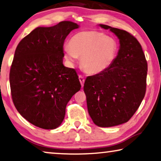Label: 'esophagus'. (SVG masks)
<instances>
[{
    "mask_svg": "<svg viewBox=\"0 0 161 161\" xmlns=\"http://www.w3.org/2000/svg\"><path fill=\"white\" fill-rule=\"evenodd\" d=\"M78 78H79V80H80V84H81V86H82V87H83V84H84V82H85L84 77H83L82 75H79Z\"/></svg>",
    "mask_w": 161,
    "mask_h": 161,
    "instance_id": "1",
    "label": "esophagus"
}]
</instances>
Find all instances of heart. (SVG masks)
<instances>
[{
    "instance_id": "b5f03b06",
    "label": "heart",
    "mask_w": 161,
    "mask_h": 161,
    "mask_svg": "<svg viewBox=\"0 0 161 161\" xmlns=\"http://www.w3.org/2000/svg\"><path fill=\"white\" fill-rule=\"evenodd\" d=\"M119 43L116 38L97 30H83L72 37L63 48L64 57L74 64L80 57L81 65L88 73L98 74L109 69L117 58Z\"/></svg>"
}]
</instances>
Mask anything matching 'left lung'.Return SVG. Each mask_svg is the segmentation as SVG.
<instances>
[{"label":"left lung","mask_w":161,"mask_h":161,"mask_svg":"<svg viewBox=\"0 0 161 161\" xmlns=\"http://www.w3.org/2000/svg\"><path fill=\"white\" fill-rule=\"evenodd\" d=\"M115 34L120 49L107 70L86 79L83 90L88 113L95 124L111 127L126 123L146 92L147 63L141 44L125 30L99 25Z\"/></svg>","instance_id":"8db88e82"}]
</instances>
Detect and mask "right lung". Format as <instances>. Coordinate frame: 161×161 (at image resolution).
<instances>
[{
  "mask_svg": "<svg viewBox=\"0 0 161 161\" xmlns=\"http://www.w3.org/2000/svg\"><path fill=\"white\" fill-rule=\"evenodd\" d=\"M78 27L70 21L38 27L16 48L9 74L11 97L20 115L37 127H59L67 103L80 89L75 69L63 65L64 40Z\"/></svg>",
  "mask_w": 161,
  "mask_h": 161,
  "instance_id": "1",
  "label": "right lung"
}]
</instances>
